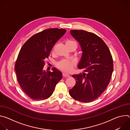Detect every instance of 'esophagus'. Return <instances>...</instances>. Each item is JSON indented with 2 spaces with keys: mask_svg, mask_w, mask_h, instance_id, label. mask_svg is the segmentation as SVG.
<instances>
[{
  "mask_svg": "<svg viewBox=\"0 0 130 130\" xmlns=\"http://www.w3.org/2000/svg\"><path fill=\"white\" fill-rule=\"evenodd\" d=\"M62 75H63V76L64 77H70V76H69V75H67V73H64V72H63V73Z\"/></svg>",
  "mask_w": 130,
  "mask_h": 130,
  "instance_id": "1",
  "label": "esophagus"
}]
</instances>
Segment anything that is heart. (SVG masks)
I'll list each match as a JSON object with an SVG mask.
<instances>
[{"mask_svg": "<svg viewBox=\"0 0 130 130\" xmlns=\"http://www.w3.org/2000/svg\"><path fill=\"white\" fill-rule=\"evenodd\" d=\"M72 43H76L72 41L69 40L66 42V44H69ZM57 66L58 69L64 72H70L73 70L74 67L75 66V63L72 61L63 59L57 63Z\"/></svg>", "mask_w": 130, "mask_h": 130, "instance_id": "heart-1", "label": "heart"}]
</instances>
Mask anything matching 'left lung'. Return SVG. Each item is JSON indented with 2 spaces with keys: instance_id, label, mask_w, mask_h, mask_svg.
I'll list each match as a JSON object with an SVG mask.
<instances>
[{
  "instance_id": "left-lung-1",
  "label": "left lung",
  "mask_w": 130,
  "mask_h": 130,
  "mask_svg": "<svg viewBox=\"0 0 130 130\" xmlns=\"http://www.w3.org/2000/svg\"><path fill=\"white\" fill-rule=\"evenodd\" d=\"M83 51L79 69L83 74L73 75L76 84L69 90L72 98L88 103L99 97L108 86L113 71V60L104 42L96 34L84 30L70 31Z\"/></svg>"
}]
</instances>
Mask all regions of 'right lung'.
<instances>
[{
	"mask_svg": "<svg viewBox=\"0 0 130 130\" xmlns=\"http://www.w3.org/2000/svg\"><path fill=\"white\" fill-rule=\"evenodd\" d=\"M65 29L50 28L36 33L22 46L15 64L17 81L25 93L32 100L50 97L62 73L54 68L53 71L43 70L54 44L64 35Z\"/></svg>",
	"mask_w": 130,
	"mask_h": 130,
	"instance_id": "1",
	"label": "right lung"
}]
</instances>
